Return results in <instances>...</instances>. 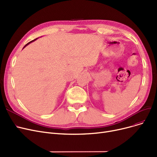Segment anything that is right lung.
<instances>
[{
  "mask_svg": "<svg viewBox=\"0 0 157 157\" xmlns=\"http://www.w3.org/2000/svg\"><path fill=\"white\" fill-rule=\"evenodd\" d=\"M38 38H36V39H35V40H32V41H31V42H29V43H28V44H26V45H25V46H24V48H25V47H26V46H27V45H29V44H30V43H31V42H34V41H35V40H37V39H38ZM24 48H23V49H24Z\"/></svg>",
  "mask_w": 157,
  "mask_h": 157,
  "instance_id": "add662e5",
  "label": "right lung"
}]
</instances>
